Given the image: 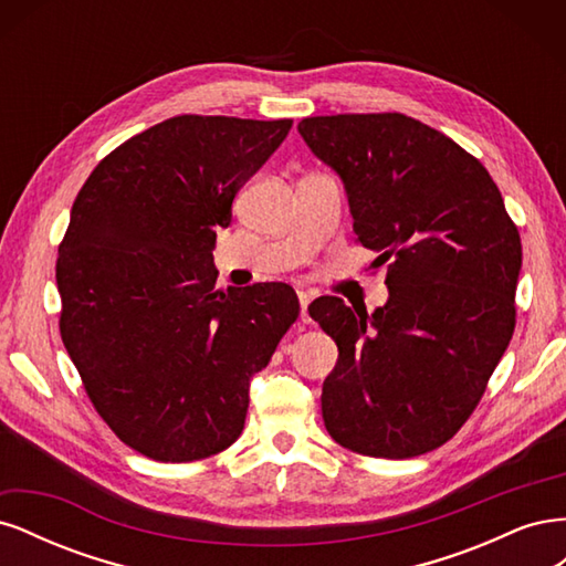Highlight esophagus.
<instances>
[{
	"label": "esophagus",
	"instance_id": "1",
	"mask_svg": "<svg viewBox=\"0 0 566 566\" xmlns=\"http://www.w3.org/2000/svg\"><path fill=\"white\" fill-rule=\"evenodd\" d=\"M297 297H300V312H302V323H310L312 318H310V314H306V310H310L312 295H310V293H304V290H300Z\"/></svg>",
	"mask_w": 566,
	"mask_h": 566
}]
</instances>
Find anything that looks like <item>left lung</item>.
Returning a JSON list of instances; mask_svg holds the SVG:
<instances>
[{
  "mask_svg": "<svg viewBox=\"0 0 566 566\" xmlns=\"http://www.w3.org/2000/svg\"><path fill=\"white\" fill-rule=\"evenodd\" d=\"M302 139L345 181L356 243L387 264L370 316L310 304L337 345L321 394L328 434L354 453L413 458L482 401L517 321L522 241L499 186L465 148L403 113L304 117Z\"/></svg>",
  "mask_w": 566,
  "mask_h": 566,
  "instance_id": "obj_1",
  "label": "left lung"
}]
</instances>
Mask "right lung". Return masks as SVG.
Instances as JSON below:
<instances>
[{"instance_id":"obj_1","label":"right lung","mask_w":566,"mask_h":566,"mask_svg":"<svg viewBox=\"0 0 566 566\" xmlns=\"http://www.w3.org/2000/svg\"><path fill=\"white\" fill-rule=\"evenodd\" d=\"M293 119L177 115L101 160L59 245L61 339L129 449L191 462L229 449L248 389L300 316L295 290H219L212 250L241 186Z\"/></svg>"}]
</instances>
